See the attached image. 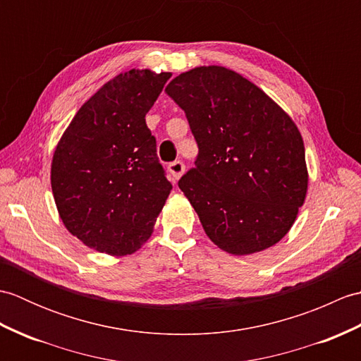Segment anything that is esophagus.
<instances>
[{"label":"esophagus","mask_w":361,"mask_h":361,"mask_svg":"<svg viewBox=\"0 0 361 361\" xmlns=\"http://www.w3.org/2000/svg\"><path fill=\"white\" fill-rule=\"evenodd\" d=\"M169 172H171V175L173 176V180H178L183 175V172H185V163L180 159L173 161V163L169 164Z\"/></svg>","instance_id":"obj_1"}]
</instances>
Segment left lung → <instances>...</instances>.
I'll return each mask as SVG.
<instances>
[{
  "label": "left lung",
  "instance_id": "obj_1",
  "mask_svg": "<svg viewBox=\"0 0 361 361\" xmlns=\"http://www.w3.org/2000/svg\"><path fill=\"white\" fill-rule=\"evenodd\" d=\"M186 113L198 155L180 189L204 233L243 256L278 243L307 192V167L295 122L262 90L224 66H200L169 83Z\"/></svg>",
  "mask_w": 361,
  "mask_h": 361
}]
</instances>
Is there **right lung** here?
I'll use <instances>...</instances> for the list:
<instances>
[{
	"label": "right lung",
	"instance_id": "obj_1",
	"mask_svg": "<svg viewBox=\"0 0 361 361\" xmlns=\"http://www.w3.org/2000/svg\"><path fill=\"white\" fill-rule=\"evenodd\" d=\"M171 75L130 70L106 82L54 152L51 186L60 219L90 248L132 255L150 237L171 194L145 124Z\"/></svg>",
	"mask_w": 361,
	"mask_h": 361
}]
</instances>
